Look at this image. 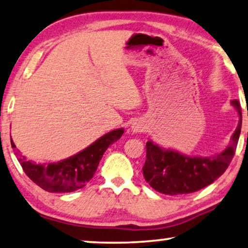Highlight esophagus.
Instances as JSON below:
<instances>
[{
  "label": "esophagus",
  "instance_id": "1",
  "mask_svg": "<svg viewBox=\"0 0 248 248\" xmlns=\"http://www.w3.org/2000/svg\"><path fill=\"white\" fill-rule=\"evenodd\" d=\"M131 130L134 131V132H140V131H142V125L140 124H138V123L132 124V125H131Z\"/></svg>",
  "mask_w": 248,
  "mask_h": 248
}]
</instances>
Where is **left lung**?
<instances>
[{
	"label": "left lung",
	"mask_w": 248,
	"mask_h": 248,
	"mask_svg": "<svg viewBox=\"0 0 248 248\" xmlns=\"http://www.w3.org/2000/svg\"><path fill=\"white\" fill-rule=\"evenodd\" d=\"M232 105L238 111L239 121L226 149L209 157H190L165 149L149 140L142 167L146 182L161 194L185 195L195 193L219 178L234 157L242 129L241 105L238 100H232Z\"/></svg>",
	"instance_id": "obj_1"
}]
</instances>
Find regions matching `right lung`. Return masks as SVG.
<instances>
[{"mask_svg": "<svg viewBox=\"0 0 248 248\" xmlns=\"http://www.w3.org/2000/svg\"><path fill=\"white\" fill-rule=\"evenodd\" d=\"M123 134L124 128L110 131L80 153L53 164H35L27 160L17 151L16 154L27 176L42 189L49 193H71L86 186L93 177L105 151L119 140ZM11 145L16 149L12 138Z\"/></svg>", "mask_w": 248, "mask_h": 248, "instance_id": "right-lung-1", "label": "right lung"}]
</instances>
